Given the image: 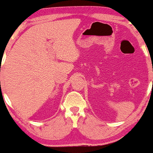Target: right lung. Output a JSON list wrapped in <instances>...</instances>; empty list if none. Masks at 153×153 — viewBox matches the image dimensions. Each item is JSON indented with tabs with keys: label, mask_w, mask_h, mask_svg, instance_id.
<instances>
[{
	"label": "right lung",
	"mask_w": 153,
	"mask_h": 153,
	"mask_svg": "<svg viewBox=\"0 0 153 153\" xmlns=\"http://www.w3.org/2000/svg\"><path fill=\"white\" fill-rule=\"evenodd\" d=\"M0 71H1V70H0Z\"/></svg>",
	"instance_id": "right-lung-1"
}]
</instances>
